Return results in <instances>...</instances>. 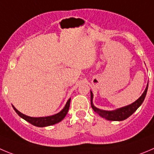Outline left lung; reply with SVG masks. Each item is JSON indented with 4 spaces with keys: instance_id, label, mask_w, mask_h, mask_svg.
Returning a JSON list of instances; mask_svg holds the SVG:
<instances>
[{
    "instance_id": "left-lung-1",
    "label": "left lung",
    "mask_w": 154,
    "mask_h": 154,
    "mask_svg": "<svg viewBox=\"0 0 154 154\" xmlns=\"http://www.w3.org/2000/svg\"><path fill=\"white\" fill-rule=\"evenodd\" d=\"M147 89H148V84L146 85V89H145L144 92L143 94L140 97L138 100H136L135 102H134L131 104L128 105L127 106H124V107L119 108L116 110H112V111H106V110H102L98 109V108L95 107L93 106V94L92 91H90V100H91V107L93 108V109L94 110L97 114L100 115L102 118L107 119L109 121H123L125 119H128L129 116H131L136 110L138 109L140 106V105L143 103V100H144L145 97H146V92H147Z\"/></svg>"
}]
</instances>
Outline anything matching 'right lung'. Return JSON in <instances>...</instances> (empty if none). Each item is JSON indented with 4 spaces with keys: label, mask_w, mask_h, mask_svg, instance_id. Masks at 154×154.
I'll list each match as a JSON object with an SVG mask.
<instances>
[{
    "label": "right lung",
    "mask_w": 154,
    "mask_h": 154,
    "mask_svg": "<svg viewBox=\"0 0 154 154\" xmlns=\"http://www.w3.org/2000/svg\"><path fill=\"white\" fill-rule=\"evenodd\" d=\"M70 99L67 100V103H66L65 106L64 107L62 110L60 112L57 113L55 115H53L51 116H46V117H39V118H34V117H30V116H27L26 115L23 114L20 112H19L18 110L14 107V106L13 108L15 110L16 112L18 114L19 116H20L22 119L26 120V122H29L30 124L33 125L37 126V127H46V126L52 125L57 124V123L60 122L61 121L64 119L67 115V112H68L69 107H70Z\"/></svg>",
    "instance_id": "obj_1"
}]
</instances>
